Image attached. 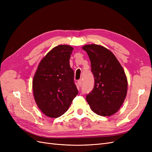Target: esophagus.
<instances>
[{
    "mask_svg": "<svg viewBox=\"0 0 152 152\" xmlns=\"http://www.w3.org/2000/svg\"><path fill=\"white\" fill-rule=\"evenodd\" d=\"M77 82H78V85L79 86V87H81V86H82V80L81 79L79 80Z\"/></svg>",
    "mask_w": 152,
    "mask_h": 152,
    "instance_id": "1",
    "label": "esophagus"
}]
</instances>
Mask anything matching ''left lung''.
Here are the masks:
<instances>
[{"label":"left lung","instance_id":"1","mask_svg":"<svg viewBox=\"0 0 152 152\" xmlns=\"http://www.w3.org/2000/svg\"><path fill=\"white\" fill-rule=\"evenodd\" d=\"M91 61L94 86L86 100L91 110L101 116H110L120 109L126 98L127 80L115 55L102 45L82 47Z\"/></svg>","mask_w":152,"mask_h":152}]
</instances>
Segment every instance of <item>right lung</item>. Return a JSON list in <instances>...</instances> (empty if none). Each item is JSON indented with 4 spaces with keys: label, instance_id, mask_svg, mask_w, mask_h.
Wrapping results in <instances>:
<instances>
[{
    "label": "right lung",
    "instance_id": "add662e5",
    "mask_svg": "<svg viewBox=\"0 0 152 152\" xmlns=\"http://www.w3.org/2000/svg\"><path fill=\"white\" fill-rule=\"evenodd\" d=\"M73 50L67 45L54 48L41 60L34 75L35 102L49 117L57 118L65 113L79 93L69 62Z\"/></svg>",
    "mask_w": 152,
    "mask_h": 152
}]
</instances>
